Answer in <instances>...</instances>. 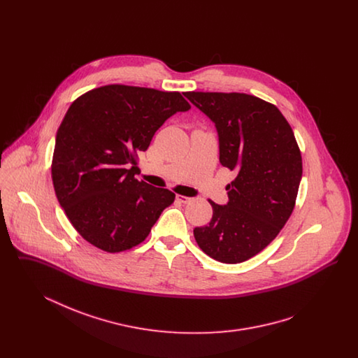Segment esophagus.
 <instances>
[{"label": "esophagus", "instance_id": "34e87169", "mask_svg": "<svg viewBox=\"0 0 358 358\" xmlns=\"http://www.w3.org/2000/svg\"><path fill=\"white\" fill-rule=\"evenodd\" d=\"M176 199H177V201H178V203H181V204H187V203L190 201V197L181 196V194H177V196H176Z\"/></svg>", "mask_w": 358, "mask_h": 358}]
</instances>
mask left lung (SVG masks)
Here are the masks:
<instances>
[{
  "instance_id": "left-lung-1",
  "label": "left lung",
  "mask_w": 358,
  "mask_h": 358,
  "mask_svg": "<svg viewBox=\"0 0 358 358\" xmlns=\"http://www.w3.org/2000/svg\"><path fill=\"white\" fill-rule=\"evenodd\" d=\"M215 123L222 166L236 171L229 201L215 204L212 220L194 228L199 247L236 264L264 250L292 213L302 178V157L282 113L252 95L184 92Z\"/></svg>"
}]
</instances>
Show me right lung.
Wrapping results in <instances>:
<instances>
[{
  "mask_svg": "<svg viewBox=\"0 0 358 358\" xmlns=\"http://www.w3.org/2000/svg\"><path fill=\"white\" fill-rule=\"evenodd\" d=\"M190 104L180 92L110 85L69 106L55 142L52 181L73 228L106 252L130 250L148 238L176 194L134 178L138 152Z\"/></svg>",
  "mask_w": 358,
  "mask_h": 358,
  "instance_id": "right-lung-1",
  "label": "right lung"
}]
</instances>
